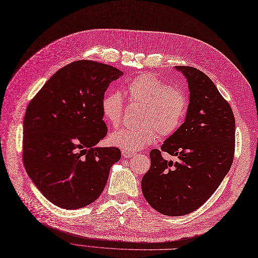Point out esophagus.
Masks as SVG:
<instances>
[{"label": "esophagus", "mask_w": 258, "mask_h": 258, "mask_svg": "<svg viewBox=\"0 0 258 258\" xmlns=\"http://www.w3.org/2000/svg\"><path fill=\"white\" fill-rule=\"evenodd\" d=\"M135 155V153H133V152H130V151H126V150H122V156L125 157V158H130V157H133Z\"/></svg>", "instance_id": "1"}]
</instances>
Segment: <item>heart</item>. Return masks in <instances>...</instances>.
I'll list each match as a JSON object with an SVG mask.
<instances>
[{"instance_id":"1","label":"heart","mask_w":258,"mask_h":258,"mask_svg":"<svg viewBox=\"0 0 258 258\" xmlns=\"http://www.w3.org/2000/svg\"><path fill=\"white\" fill-rule=\"evenodd\" d=\"M127 98L144 105L138 127H121L108 136L109 144L122 150L137 152L155 144L158 133L170 136L182 125L188 101L183 90L172 87L153 73H142L132 79L125 87ZM124 101L118 92L107 93L102 99V113L111 125L121 121Z\"/></svg>"}]
</instances>
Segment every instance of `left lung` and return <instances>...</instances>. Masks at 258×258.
<instances>
[{
    "label": "left lung",
    "mask_w": 258,
    "mask_h": 258,
    "mask_svg": "<svg viewBox=\"0 0 258 258\" xmlns=\"http://www.w3.org/2000/svg\"><path fill=\"white\" fill-rule=\"evenodd\" d=\"M189 88L185 122L160 150L177 160L150 152L151 167L141 179L147 202L166 216H183L202 206L233 164L235 118L213 81L194 67L177 66Z\"/></svg>",
    "instance_id": "obj_1"
}]
</instances>
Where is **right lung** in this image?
<instances>
[{
	"label": "right lung",
	"mask_w": 258,
	"mask_h": 258,
	"mask_svg": "<svg viewBox=\"0 0 258 258\" xmlns=\"http://www.w3.org/2000/svg\"><path fill=\"white\" fill-rule=\"evenodd\" d=\"M122 75L98 61H74L52 75L27 105L23 164L54 205L78 209L94 202L121 158L118 148L95 146L107 134L102 99Z\"/></svg>",
	"instance_id": "1"
}]
</instances>
